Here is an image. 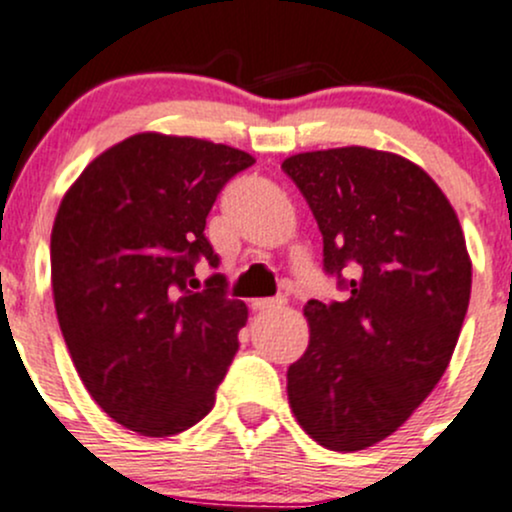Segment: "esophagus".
Segmentation results:
<instances>
[{"label": "esophagus", "mask_w": 512, "mask_h": 512, "mask_svg": "<svg viewBox=\"0 0 512 512\" xmlns=\"http://www.w3.org/2000/svg\"><path fill=\"white\" fill-rule=\"evenodd\" d=\"M286 299H255L252 301V308L255 311H274V308H282Z\"/></svg>", "instance_id": "esophagus-1"}]
</instances>
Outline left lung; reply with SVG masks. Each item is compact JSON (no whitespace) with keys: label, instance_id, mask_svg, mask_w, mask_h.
Listing matches in <instances>:
<instances>
[{"label":"left lung","instance_id":"obj_1","mask_svg":"<svg viewBox=\"0 0 512 512\" xmlns=\"http://www.w3.org/2000/svg\"><path fill=\"white\" fill-rule=\"evenodd\" d=\"M347 301H308L311 338L286 372L294 418L318 445L357 452L393 435L449 367L471 296L452 204L423 167L347 145L286 157ZM351 279L342 280L341 272Z\"/></svg>","mask_w":512,"mask_h":512}]
</instances>
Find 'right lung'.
<instances>
[{
	"label": "right lung",
	"instance_id": "right-lung-1",
	"mask_svg": "<svg viewBox=\"0 0 512 512\" xmlns=\"http://www.w3.org/2000/svg\"><path fill=\"white\" fill-rule=\"evenodd\" d=\"M255 157L189 136L136 133L94 157L50 233L60 330L84 389L123 428L170 437L199 423L235 352L247 306L194 265L218 255L206 216Z\"/></svg>",
	"mask_w": 512,
	"mask_h": 512
}]
</instances>
